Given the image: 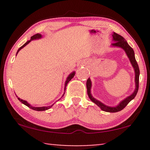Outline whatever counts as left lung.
<instances>
[{
  "instance_id": "8db88e82",
  "label": "left lung",
  "mask_w": 150,
  "mask_h": 150,
  "mask_svg": "<svg viewBox=\"0 0 150 150\" xmlns=\"http://www.w3.org/2000/svg\"><path fill=\"white\" fill-rule=\"evenodd\" d=\"M112 41H114V42L111 44L112 46L114 47H120L122 48L123 50H124L126 52L127 56H128L129 60H130L131 64H132L133 68L134 69L135 72V89L134 91L131 94L130 96L125 98L124 100H123L117 106H114V107H111V106H106L103 103H102L101 102H100L99 100H96V98H94L92 96L91 93V81L90 79H87V94L90 100H91L93 103H95L96 105H98L99 107L101 108L102 110L106 112H116L118 111H120L122 109L126 107L129 102L131 100L134 99L136 96L137 92L139 90V74H140V71H139V65L137 64V62L136 61L134 57V52L133 50V49L129 46L128 43L126 41V40L123 38L122 36H121L120 35H119L116 33H113V34L112 35Z\"/></svg>"
}]
</instances>
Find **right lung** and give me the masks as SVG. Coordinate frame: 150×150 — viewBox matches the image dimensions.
<instances>
[{"label": "right lung", "instance_id": "obj_1", "mask_svg": "<svg viewBox=\"0 0 150 150\" xmlns=\"http://www.w3.org/2000/svg\"><path fill=\"white\" fill-rule=\"evenodd\" d=\"M42 35L41 34H39V33H38V34H35V35H34L33 36H32L31 38H30V40H28V41H27V42H26L25 44H24L23 46H22L21 47H20V48L18 49V51H17V53H16V55H17V54L18 53V52H19V51L21 50L22 48H23L24 46H26V45H27L28 43L29 42H31L32 40H38V39H40V38H42ZM74 75H75V71H73V72H71L70 74H69L68 76H67V79H66V81H65V88H64V91H65V89H66V86H67V83H69V81H71V79H72V78L74 76ZM64 94H65V93H63V96H64ZM62 96V97H63ZM18 97V96H17ZM61 97V98H62ZM18 99L20 100V102H22V104H24V105H26V106H27L28 108H31V109H33V110H38V111H43V110H48V109H49V108H51L52 107V106H53V104L52 105H51V106H42V107H35V106H31L30 105V104H29V103H28L26 101V100H22V99H20V98H18Z\"/></svg>", "mask_w": 150, "mask_h": 150}]
</instances>
